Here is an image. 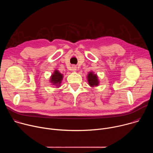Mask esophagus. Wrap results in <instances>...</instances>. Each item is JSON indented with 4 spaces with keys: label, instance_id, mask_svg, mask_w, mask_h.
Here are the masks:
<instances>
[{
    "label": "esophagus",
    "instance_id": "1",
    "mask_svg": "<svg viewBox=\"0 0 153 153\" xmlns=\"http://www.w3.org/2000/svg\"><path fill=\"white\" fill-rule=\"evenodd\" d=\"M76 69H77V67L75 66V65H73L71 67V70H73V71H76Z\"/></svg>",
    "mask_w": 153,
    "mask_h": 153
}]
</instances>
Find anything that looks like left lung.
Masks as SVG:
<instances>
[{
  "mask_svg": "<svg viewBox=\"0 0 153 153\" xmlns=\"http://www.w3.org/2000/svg\"><path fill=\"white\" fill-rule=\"evenodd\" d=\"M87 79H88V82L91 87L97 86L99 85V81L98 80V77L97 74H94L93 72H90L87 76Z\"/></svg>",
  "mask_w": 153,
  "mask_h": 153,
  "instance_id": "obj_1",
  "label": "left lung"
}]
</instances>
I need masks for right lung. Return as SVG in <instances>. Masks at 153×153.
<instances>
[{
    "label": "right lung",
    "mask_w": 153,
    "mask_h": 153,
    "mask_svg": "<svg viewBox=\"0 0 153 153\" xmlns=\"http://www.w3.org/2000/svg\"><path fill=\"white\" fill-rule=\"evenodd\" d=\"M63 79V74L59 72L58 70H55L54 73L51 75L50 77V82L52 83L53 85L57 87L60 86L61 82Z\"/></svg>",
    "instance_id": "add662e5"
}]
</instances>
